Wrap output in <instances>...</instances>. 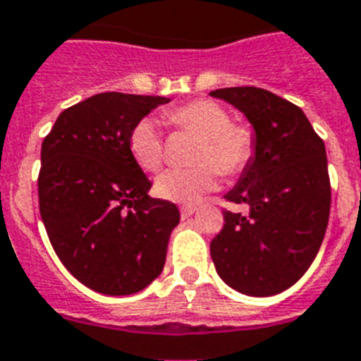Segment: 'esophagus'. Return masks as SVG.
I'll return each instance as SVG.
<instances>
[{"label":"esophagus","instance_id":"1","mask_svg":"<svg viewBox=\"0 0 361 361\" xmlns=\"http://www.w3.org/2000/svg\"><path fill=\"white\" fill-rule=\"evenodd\" d=\"M196 207H192V205H183V207L180 209V213H181V218H189L190 214H195Z\"/></svg>","mask_w":361,"mask_h":361}]
</instances>
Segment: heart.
Instances as JSON below:
<instances>
[{
    "instance_id": "obj_1",
    "label": "heart",
    "mask_w": 361,
    "mask_h": 361,
    "mask_svg": "<svg viewBox=\"0 0 361 361\" xmlns=\"http://www.w3.org/2000/svg\"><path fill=\"white\" fill-rule=\"evenodd\" d=\"M172 128L200 135L195 161L187 169H169L157 176L156 192L174 204L195 205L218 187V174L238 176L255 156V132L246 123H231V115L209 99H196L165 111ZM128 150L143 171H157L165 157L159 126L147 117L134 124L128 134Z\"/></svg>"
}]
</instances>
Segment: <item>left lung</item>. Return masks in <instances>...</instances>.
I'll return each instance as SVG.
<instances>
[{
    "instance_id": "8db88e82",
    "label": "left lung",
    "mask_w": 361,
    "mask_h": 361,
    "mask_svg": "<svg viewBox=\"0 0 361 361\" xmlns=\"http://www.w3.org/2000/svg\"><path fill=\"white\" fill-rule=\"evenodd\" d=\"M211 95L233 104L255 130V156L224 198L247 214L224 211L211 242L214 268L246 295L284 292L305 275L325 237L330 180L323 139L299 106L253 86Z\"/></svg>"
}]
</instances>
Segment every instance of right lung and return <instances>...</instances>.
Wrapping results in <instances>:
<instances>
[{"mask_svg": "<svg viewBox=\"0 0 361 361\" xmlns=\"http://www.w3.org/2000/svg\"><path fill=\"white\" fill-rule=\"evenodd\" d=\"M171 99L99 93L71 106L42 143L38 198L45 231L69 274L106 295L147 288L180 222L128 150L134 124Z\"/></svg>", "mask_w": 361, "mask_h": 361, "instance_id": "obj_1", "label": "right lung"}]
</instances>
